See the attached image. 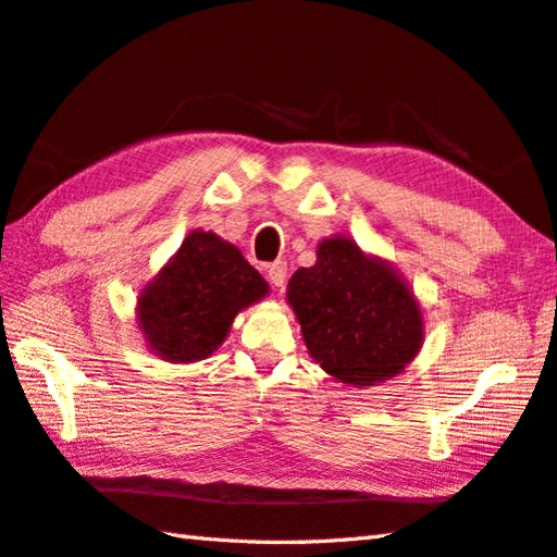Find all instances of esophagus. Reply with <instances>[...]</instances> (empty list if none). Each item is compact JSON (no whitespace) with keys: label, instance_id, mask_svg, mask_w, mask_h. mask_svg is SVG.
I'll return each mask as SVG.
<instances>
[{"label":"esophagus","instance_id":"1","mask_svg":"<svg viewBox=\"0 0 557 557\" xmlns=\"http://www.w3.org/2000/svg\"><path fill=\"white\" fill-rule=\"evenodd\" d=\"M265 277L270 284H273V287H284V282H287V263L284 261L270 263L265 270Z\"/></svg>","mask_w":557,"mask_h":557}]
</instances>
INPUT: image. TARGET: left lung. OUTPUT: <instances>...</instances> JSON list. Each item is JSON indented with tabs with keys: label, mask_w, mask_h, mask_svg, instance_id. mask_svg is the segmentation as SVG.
<instances>
[{
	"label": "left lung",
	"mask_w": 557,
	"mask_h": 557,
	"mask_svg": "<svg viewBox=\"0 0 557 557\" xmlns=\"http://www.w3.org/2000/svg\"><path fill=\"white\" fill-rule=\"evenodd\" d=\"M287 298L312 358L352 386L400 374L421 348V310L409 287L348 237L324 239L318 263L292 275Z\"/></svg>",
	"instance_id": "left-lung-1"
}]
</instances>
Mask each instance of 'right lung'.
Masks as SVG:
<instances>
[{
  "instance_id": "1",
  "label": "right lung",
  "mask_w": 557,
  "mask_h": 557,
  "mask_svg": "<svg viewBox=\"0 0 557 557\" xmlns=\"http://www.w3.org/2000/svg\"><path fill=\"white\" fill-rule=\"evenodd\" d=\"M265 294V280L233 245L195 231L140 292L138 320L160 358L193 362L216 350L237 312Z\"/></svg>"
}]
</instances>
